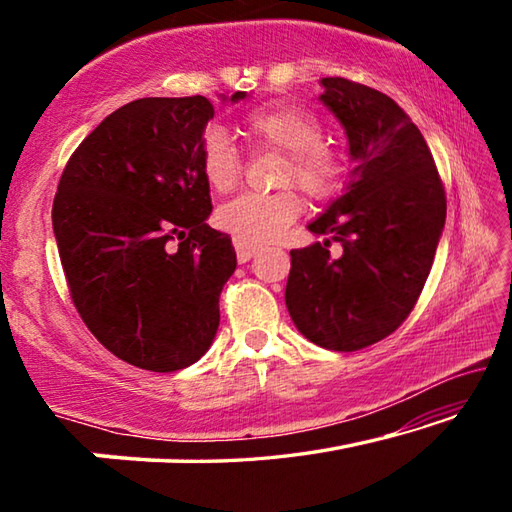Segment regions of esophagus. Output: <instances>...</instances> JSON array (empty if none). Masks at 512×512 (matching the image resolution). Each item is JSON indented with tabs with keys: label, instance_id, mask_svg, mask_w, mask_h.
Masks as SVG:
<instances>
[{
	"label": "esophagus",
	"instance_id": "34e87169",
	"mask_svg": "<svg viewBox=\"0 0 512 512\" xmlns=\"http://www.w3.org/2000/svg\"><path fill=\"white\" fill-rule=\"evenodd\" d=\"M232 244H235L237 257H239V262H241V264L248 262V259L253 257V255H257V250H259V246H257V244H253V241H246V239H241V237H235V239H232Z\"/></svg>",
	"mask_w": 512,
	"mask_h": 512
}]
</instances>
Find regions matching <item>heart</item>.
<instances>
[{
  "mask_svg": "<svg viewBox=\"0 0 512 512\" xmlns=\"http://www.w3.org/2000/svg\"><path fill=\"white\" fill-rule=\"evenodd\" d=\"M246 140L262 151L282 153L280 185L296 183L307 196L323 201L343 185L341 155L323 142V124L298 106L257 108L241 121ZM198 169L214 192H232L244 164L219 126L205 128L198 144ZM302 203L293 189L273 194H241L216 212V223L246 241H271L298 219Z\"/></svg>",
  "mask_w": 512,
  "mask_h": 512,
  "instance_id": "1",
  "label": "heart"
}]
</instances>
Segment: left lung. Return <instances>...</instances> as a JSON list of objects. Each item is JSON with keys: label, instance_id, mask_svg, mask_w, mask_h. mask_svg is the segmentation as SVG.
<instances>
[{"label": "left lung", "instance_id": "obj_1", "mask_svg": "<svg viewBox=\"0 0 512 512\" xmlns=\"http://www.w3.org/2000/svg\"><path fill=\"white\" fill-rule=\"evenodd\" d=\"M320 101L348 135L345 194L309 223L327 239L291 250L287 309L311 343L354 352L386 339L418 302L445 228L436 162L409 115L368 85L320 81ZM336 240L344 250L328 255Z\"/></svg>", "mask_w": 512, "mask_h": 512}]
</instances>
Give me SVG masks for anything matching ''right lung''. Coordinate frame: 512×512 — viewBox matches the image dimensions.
I'll use <instances>...</instances> for the list:
<instances>
[{
    "label": "right lung",
    "instance_id": "right-lung-1",
    "mask_svg": "<svg viewBox=\"0 0 512 512\" xmlns=\"http://www.w3.org/2000/svg\"><path fill=\"white\" fill-rule=\"evenodd\" d=\"M212 117L201 94L126 103L79 144L58 183L51 221L69 296L103 348L142 370L187 368L210 350L237 268L230 237L205 223L198 144Z\"/></svg>",
    "mask_w": 512,
    "mask_h": 512
}]
</instances>
